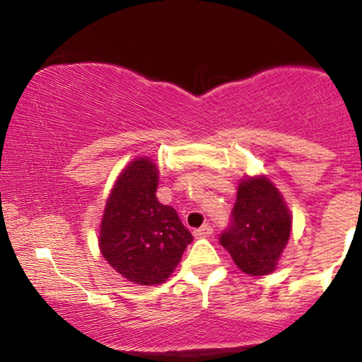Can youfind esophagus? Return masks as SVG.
<instances>
[{
  "label": "esophagus",
  "mask_w": 362,
  "mask_h": 362,
  "mask_svg": "<svg viewBox=\"0 0 362 362\" xmlns=\"http://www.w3.org/2000/svg\"><path fill=\"white\" fill-rule=\"evenodd\" d=\"M211 235H213V226H211V224H204V226L197 228V230L194 231L195 238H207V236Z\"/></svg>",
  "instance_id": "1"
}]
</instances>
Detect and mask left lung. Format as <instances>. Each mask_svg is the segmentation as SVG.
<instances>
[{
    "mask_svg": "<svg viewBox=\"0 0 362 362\" xmlns=\"http://www.w3.org/2000/svg\"><path fill=\"white\" fill-rule=\"evenodd\" d=\"M289 233L291 214L279 190L265 177H257L240 184L231 221L219 243L240 271L267 276L276 269Z\"/></svg>",
    "mask_w": 362,
    "mask_h": 362,
    "instance_id": "obj_1",
    "label": "left lung"
}]
</instances>
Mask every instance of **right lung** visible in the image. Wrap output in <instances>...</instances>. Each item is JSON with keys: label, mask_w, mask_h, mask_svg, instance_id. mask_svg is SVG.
<instances>
[{"label": "right lung", "mask_w": 362, "mask_h": 362, "mask_svg": "<svg viewBox=\"0 0 362 362\" xmlns=\"http://www.w3.org/2000/svg\"><path fill=\"white\" fill-rule=\"evenodd\" d=\"M158 170L138 158L120 173L103 211L100 250L120 276L160 284L177 267L192 235L177 211L156 199Z\"/></svg>", "instance_id": "1"}]
</instances>
